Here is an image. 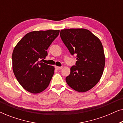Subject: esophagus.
<instances>
[{"mask_svg":"<svg viewBox=\"0 0 123 123\" xmlns=\"http://www.w3.org/2000/svg\"><path fill=\"white\" fill-rule=\"evenodd\" d=\"M55 68L56 69H61L62 68V67H58V66H55Z\"/></svg>","mask_w":123,"mask_h":123,"instance_id":"34e87169","label":"esophagus"}]
</instances>
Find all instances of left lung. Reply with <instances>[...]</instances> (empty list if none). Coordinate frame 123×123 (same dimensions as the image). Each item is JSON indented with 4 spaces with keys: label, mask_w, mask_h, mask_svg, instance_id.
<instances>
[{
    "label": "left lung",
    "mask_w": 123,
    "mask_h": 123,
    "mask_svg": "<svg viewBox=\"0 0 123 123\" xmlns=\"http://www.w3.org/2000/svg\"><path fill=\"white\" fill-rule=\"evenodd\" d=\"M60 35L71 55H77L75 65L70 68V74L65 78L67 84L78 92L91 90L99 82L105 67L101 42L84 28L62 30Z\"/></svg>",
    "instance_id": "left-lung-1"
}]
</instances>
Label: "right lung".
<instances>
[{"label":"right lung","mask_w":123,"mask_h":123,"mask_svg":"<svg viewBox=\"0 0 123 123\" xmlns=\"http://www.w3.org/2000/svg\"><path fill=\"white\" fill-rule=\"evenodd\" d=\"M59 32V30L31 32L15 46L12 54L13 73L20 85L29 92L40 93L49 85L55 68L40 60L46 58V50Z\"/></svg>","instance_id":"right-lung-1"}]
</instances>
